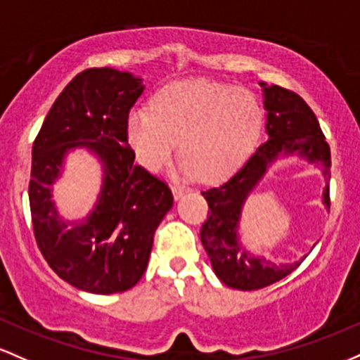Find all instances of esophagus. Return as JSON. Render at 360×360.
<instances>
[{
  "label": "esophagus",
  "instance_id": "1",
  "mask_svg": "<svg viewBox=\"0 0 360 360\" xmlns=\"http://www.w3.org/2000/svg\"><path fill=\"white\" fill-rule=\"evenodd\" d=\"M172 192H173V197H175L176 200L180 199V197H184L185 193H187V188H184V187H172Z\"/></svg>",
  "mask_w": 360,
  "mask_h": 360
}]
</instances>
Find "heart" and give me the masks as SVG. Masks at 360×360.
I'll return each mask as SVG.
<instances>
[{"label":"heart","mask_w":360,"mask_h":360,"mask_svg":"<svg viewBox=\"0 0 360 360\" xmlns=\"http://www.w3.org/2000/svg\"><path fill=\"white\" fill-rule=\"evenodd\" d=\"M262 127L260 105L248 91L211 79H185L156 93L151 110L127 117V139L137 161L161 172L180 141L184 179L219 181L236 172Z\"/></svg>","instance_id":"b5f03b06"}]
</instances>
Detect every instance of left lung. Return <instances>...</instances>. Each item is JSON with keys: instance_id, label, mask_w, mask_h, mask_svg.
<instances>
[{"instance_id": "left-lung-1", "label": "left lung", "mask_w": 360, "mask_h": 360, "mask_svg": "<svg viewBox=\"0 0 360 360\" xmlns=\"http://www.w3.org/2000/svg\"><path fill=\"white\" fill-rule=\"evenodd\" d=\"M264 88V107L267 110L269 139L250 156V160L221 187L202 192L211 214L202 224L200 241L211 258V265L219 281L228 288L255 290L267 288L294 272L306 257L292 264H272L253 255L238 238L241 209L246 197L281 156H301L323 169L326 176L323 204L330 207V146L325 141L316 115L297 93L285 88Z\"/></svg>"}]
</instances>
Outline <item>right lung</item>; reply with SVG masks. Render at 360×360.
I'll return each mask as SVG.
<instances>
[{"label":"right lung","instance_id":"right-lung-1","mask_svg":"<svg viewBox=\"0 0 360 360\" xmlns=\"http://www.w3.org/2000/svg\"><path fill=\"white\" fill-rule=\"evenodd\" d=\"M143 90V79L127 71L84 70L60 91L32 148L28 200L37 246L63 281L86 292L134 288L173 205L168 185L134 163L127 143L129 112ZM76 147L103 161L104 180L94 211L70 224L55 209L51 185Z\"/></svg>","mask_w":360,"mask_h":360}]
</instances>
